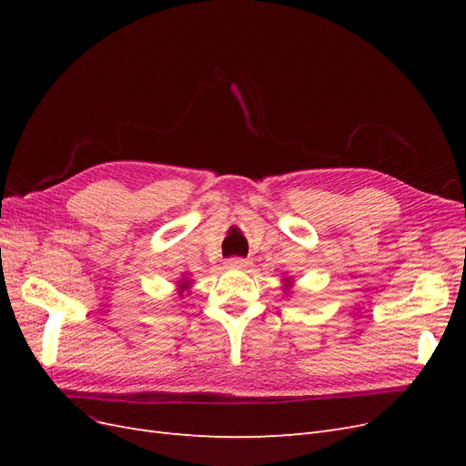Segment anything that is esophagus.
<instances>
[{
	"label": "esophagus",
	"instance_id": "esophagus-1",
	"mask_svg": "<svg viewBox=\"0 0 466 466\" xmlns=\"http://www.w3.org/2000/svg\"><path fill=\"white\" fill-rule=\"evenodd\" d=\"M250 262L248 260H245V258H229L228 262H225V266L228 268H247Z\"/></svg>",
	"mask_w": 466,
	"mask_h": 466
}]
</instances>
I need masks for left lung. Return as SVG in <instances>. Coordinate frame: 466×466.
Returning a JSON list of instances; mask_svg holds the SVG:
<instances>
[{"label":"left lung","instance_id":"1","mask_svg":"<svg viewBox=\"0 0 466 466\" xmlns=\"http://www.w3.org/2000/svg\"><path fill=\"white\" fill-rule=\"evenodd\" d=\"M284 281H286V284H284V288H286V291H288V289L291 288V279H289V278H286Z\"/></svg>","mask_w":466,"mask_h":466}]
</instances>
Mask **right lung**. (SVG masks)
Listing matches in <instances>:
<instances>
[{
  "label": "right lung",
  "mask_w": 466,
  "mask_h": 466,
  "mask_svg": "<svg viewBox=\"0 0 466 466\" xmlns=\"http://www.w3.org/2000/svg\"><path fill=\"white\" fill-rule=\"evenodd\" d=\"M190 284H192V281L190 279H180L178 281V293H182V291H188V288H190Z\"/></svg>",
  "instance_id": "right-lung-1"
}]
</instances>
